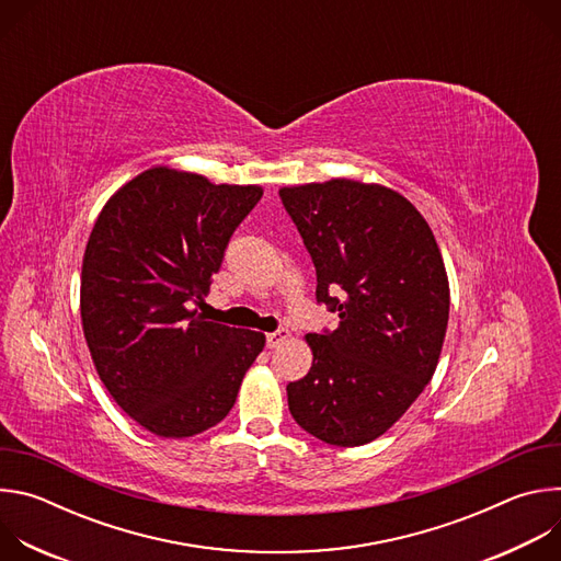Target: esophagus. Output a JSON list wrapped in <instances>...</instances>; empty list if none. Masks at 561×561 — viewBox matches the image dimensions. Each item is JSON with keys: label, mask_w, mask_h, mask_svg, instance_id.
<instances>
[{"label": "esophagus", "mask_w": 561, "mask_h": 561, "mask_svg": "<svg viewBox=\"0 0 561 561\" xmlns=\"http://www.w3.org/2000/svg\"><path fill=\"white\" fill-rule=\"evenodd\" d=\"M288 337H290V333H288L286 329H279V331L266 335V346H268V348H277V346H282Z\"/></svg>", "instance_id": "obj_1"}]
</instances>
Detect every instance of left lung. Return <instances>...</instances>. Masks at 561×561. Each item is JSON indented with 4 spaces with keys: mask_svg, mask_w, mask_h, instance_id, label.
<instances>
[{
    "mask_svg": "<svg viewBox=\"0 0 561 561\" xmlns=\"http://www.w3.org/2000/svg\"><path fill=\"white\" fill-rule=\"evenodd\" d=\"M317 273V301L340 327L308 333L312 366L288 411L312 437L362 446L383 435L431 381L450 290L435 234L392 188L331 180L279 188Z\"/></svg>",
    "mask_w": 561,
    "mask_h": 561,
    "instance_id": "8db88e82",
    "label": "left lung"
}]
</instances>
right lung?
I'll return each instance as SVG.
<instances>
[{"mask_svg":"<svg viewBox=\"0 0 561 561\" xmlns=\"http://www.w3.org/2000/svg\"><path fill=\"white\" fill-rule=\"evenodd\" d=\"M262 195L154 167L93 226L79 290L84 337L111 397L152 435L182 439L219 424L266 344L197 312L230 234Z\"/></svg>","mask_w":561,"mask_h":561,"instance_id":"1","label":"right lung"}]
</instances>
